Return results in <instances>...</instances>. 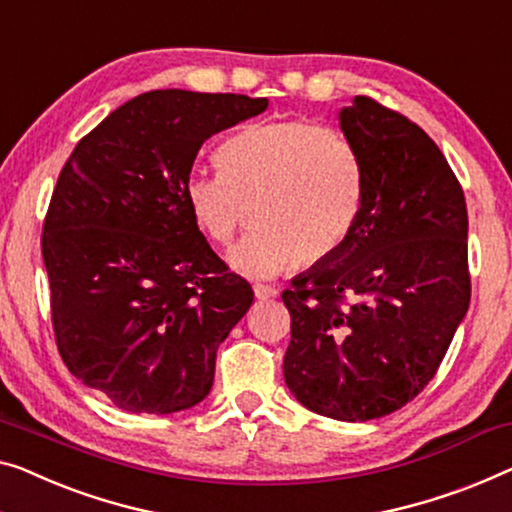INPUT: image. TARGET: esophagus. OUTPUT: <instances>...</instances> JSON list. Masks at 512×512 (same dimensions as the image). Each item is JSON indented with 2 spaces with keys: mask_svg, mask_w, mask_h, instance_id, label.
Masks as SVG:
<instances>
[{
  "mask_svg": "<svg viewBox=\"0 0 512 512\" xmlns=\"http://www.w3.org/2000/svg\"><path fill=\"white\" fill-rule=\"evenodd\" d=\"M255 289V296L257 299H276L278 296V289L271 287V285H262V282H257V285L253 287Z\"/></svg>",
  "mask_w": 512,
  "mask_h": 512,
  "instance_id": "obj_1",
  "label": "esophagus"
}]
</instances>
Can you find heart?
I'll use <instances>...</instances> for the list:
<instances>
[{"mask_svg":"<svg viewBox=\"0 0 512 512\" xmlns=\"http://www.w3.org/2000/svg\"><path fill=\"white\" fill-rule=\"evenodd\" d=\"M223 172H195L186 204L209 241L225 246L239 230L243 204H255L257 230L232 248V269L271 278L301 262L338 253L363 204L365 172L345 133L303 119L257 121L218 149Z\"/></svg>","mask_w":512,"mask_h":512,"instance_id":"1","label":"heart"}]
</instances>
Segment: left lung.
Returning <instances> with one entry per match:
<instances>
[{"mask_svg":"<svg viewBox=\"0 0 512 512\" xmlns=\"http://www.w3.org/2000/svg\"><path fill=\"white\" fill-rule=\"evenodd\" d=\"M340 126L363 160V204L338 253L282 292L292 340L285 384L310 411L372 421L437 375L467 315V202L432 137L375 98Z\"/></svg>","mask_w":512,"mask_h":512,"instance_id":"1","label":"left lung"}]
</instances>
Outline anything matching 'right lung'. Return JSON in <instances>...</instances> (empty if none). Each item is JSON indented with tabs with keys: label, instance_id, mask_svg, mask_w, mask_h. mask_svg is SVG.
Here are the masks:
<instances>
[{
	"label": "right lung",
	"instance_id": "add662e5",
	"mask_svg": "<svg viewBox=\"0 0 512 512\" xmlns=\"http://www.w3.org/2000/svg\"><path fill=\"white\" fill-rule=\"evenodd\" d=\"M266 98L158 89L87 133L43 223L52 329L82 384L133 414L207 398L216 352L255 294L213 253L186 204L202 144Z\"/></svg>",
	"mask_w": 512,
	"mask_h": 512
}]
</instances>
